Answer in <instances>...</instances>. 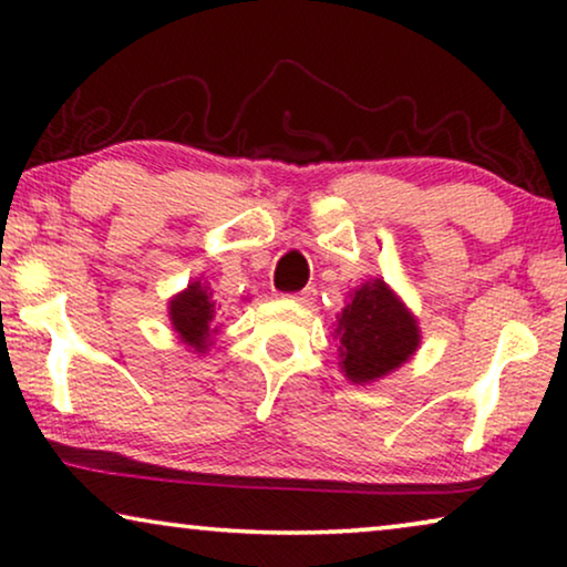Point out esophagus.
Segmentation results:
<instances>
[{
    "mask_svg": "<svg viewBox=\"0 0 567 567\" xmlns=\"http://www.w3.org/2000/svg\"><path fill=\"white\" fill-rule=\"evenodd\" d=\"M291 299H293V301H299V305L309 307V305H315V299H317V291L312 289V286H307V289H301L299 293H293Z\"/></svg>",
    "mask_w": 567,
    "mask_h": 567,
    "instance_id": "esophagus-1",
    "label": "esophagus"
}]
</instances>
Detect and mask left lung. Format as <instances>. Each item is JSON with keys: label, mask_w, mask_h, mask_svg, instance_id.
I'll list each match as a JSON object with an SVG mask.
<instances>
[{"label": "left lung", "mask_w": 567, "mask_h": 567, "mask_svg": "<svg viewBox=\"0 0 567 567\" xmlns=\"http://www.w3.org/2000/svg\"><path fill=\"white\" fill-rule=\"evenodd\" d=\"M340 371L355 384L377 382L400 369L421 346L413 312L382 278L351 291L336 324Z\"/></svg>", "instance_id": "1"}]
</instances>
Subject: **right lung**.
Segmentation results:
<instances>
[{"label": "right lung", "instance_id": "obj_1", "mask_svg": "<svg viewBox=\"0 0 567 567\" xmlns=\"http://www.w3.org/2000/svg\"><path fill=\"white\" fill-rule=\"evenodd\" d=\"M214 320L216 301L212 299V291H208L206 284L193 281L188 284V289L169 299V322H173V330L196 353H206L208 346H212V338L219 332Z\"/></svg>", "mask_w": 567, "mask_h": 567}]
</instances>
